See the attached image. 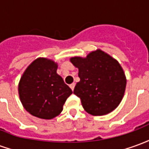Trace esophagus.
I'll return each mask as SVG.
<instances>
[{
    "label": "esophagus",
    "instance_id": "1",
    "mask_svg": "<svg viewBox=\"0 0 149 149\" xmlns=\"http://www.w3.org/2000/svg\"><path fill=\"white\" fill-rule=\"evenodd\" d=\"M69 87L71 88L72 90L73 91V89H74V88H75V83H72V84H70V85H69Z\"/></svg>",
    "mask_w": 149,
    "mask_h": 149
}]
</instances>
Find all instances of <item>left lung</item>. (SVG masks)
<instances>
[{"mask_svg": "<svg viewBox=\"0 0 149 149\" xmlns=\"http://www.w3.org/2000/svg\"><path fill=\"white\" fill-rule=\"evenodd\" d=\"M70 61L79 70L80 81L73 93L81 99L84 109L93 116L112 112L120 103L126 88V77L119 62L100 49L84 58L72 57Z\"/></svg>", "mask_w": 149, "mask_h": 149, "instance_id": "1", "label": "left lung"}]
</instances>
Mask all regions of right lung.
<instances>
[{
  "label": "right lung",
  "mask_w": 149,
  "mask_h": 149,
  "mask_svg": "<svg viewBox=\"0 0 149 149\" xmlns=\"http://www.w3.org/2000/svg\"><path fill=\"white\" fill-rule=\"evenodd\" d=\"M56 70V63L39 57L24 72L18 84V93L21 104L31 115L50 120L62 112L72 91Z\"/></svg>",
  "instance_id": "right-lung-1"
}]
</instances>
